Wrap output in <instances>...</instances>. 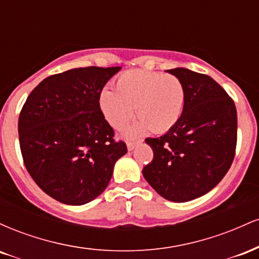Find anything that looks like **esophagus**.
Returning a JSON list of instances; mask_svg holds the SVG:
<instances>
[{
	"label": "esophagus",
	"mask_w": 259,
	"mask_h": 259,
	"mask_svg": "<svg viewBox=\"0 0 259 259\" xmlns=\"http://www.w3.org/2000/svg\"><path fill=\"white\" fill-rule=\"evenodd\" d=\"M139 142H141V140H138V141H127L126 142L127 150H129V151L134 150V148H135V146L139 144Z\"/></svg>",
	"instance_id": "1"
}]
</instances>
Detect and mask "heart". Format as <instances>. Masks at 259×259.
<instances>
[{
	"instance_id": "1",
	"label": "heart",
	"mask_w": 259,
	"mask_h": 259,
	"mask_svg": "<svg viewBox=\"0 0 259 259\" xmlns=\"http://www.w3.org/2000/svg\"><path fill=\"white\" fill-rule=\"evenodd\" d=\"M114 88L115 91L105 89L101 92V109L113 127L121 129L133 118L135 108L140 121L130 127V135H138L146 127L156 134L165 133L183 114L185 86L171 74L129 70L118 76Z\"/></svg>"
}]
</instances>
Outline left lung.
Instances as JSON below:
<instances>
[{
  "label": "left lung",
  "mask_w": 259,
  "mask_h": 259,
  "mask_svg": "<svg viewBox=\"0 0 259 259\" xmlns=\"http://www.w3.org/2000/svg\"><path fill=\"white\" fill-rule=\"evenodd\" d=\"M168 73L185 86V106L167 134L145 140L153 159L142 174L165 200L187 202L209 192L230 169L237 142L236 107L206 74L185 68Z\"/></svg>",
  "instance_id": "left-lung-1"
}]
</instances>
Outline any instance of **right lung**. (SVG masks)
<instances>
[{
	"mask_svg": "<svg viewBox=\"0 0 259 259\" xmlns=\"http://www.w3.org/2000/svg\"><path fill=\"white\" fill-rule=\"evenodd\" d=\"M120 67H85L44 79L19 114L23 162L37 186L62 203L80 206L108 185L127 152L105 119L100 95Z\"/></svg>",
	"mask_w": 259,
	"mask_h": 259,
	"instance_id": "add662e5",
	"label": "right lung"
}]
</instances>
